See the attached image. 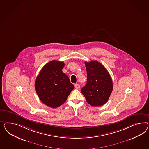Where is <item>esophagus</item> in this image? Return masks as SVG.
Here are the masks:
<instances>
[{
	"label": "esophagus",
	"mask_w": 149,
	"mask_h": 149,
	"mask_svg": "<svg viewBox=\"0 0 149 149\" xmlns=\"http://www.w3.org/2000/svg\"><path fill=\"white\" fill-rule=\"evenodd\" d=\"M80 86L79 84H75V88L76 89H79L80 88Z\"/></svg>",
	"instance_id": "esophagus-1"
}]
</instances>
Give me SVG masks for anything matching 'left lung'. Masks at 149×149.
Returning <instances> with one entry per match:
<instances>
[{"instance_id": "left-lung-1", "label": "left lung", "mask_w": 149, "mask_h": 149, "mask_svg": "<svg viewBox=\"0 0 149 149\" xmlns=\"http://www.w3.org/2000/svg\"><path fill=\"white\" fill-rule=\"evenodd\" d=\"M85 65L87 81L81 89V92L91 106L104 105L112 92V78L105 67L97 61L85 62Z\"/></svg>"}]
</instances>
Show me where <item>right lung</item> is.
<instances>
[{"label":"right lung","mask_w":149,"mask_h":149,"mask_svg":"<svg viewBox=\"0 0 149 149\" xmlns=\"http://www.w3.org/2000/svg\"><path fill=\"white\" fill-rule=\"evenodd\" d=\"M64 63L52 60L45 64L37 77L35 87L40 101L52 108L64 104L74 86L62 72Z\"/></svg>","instance_id":"right-lung-1"}]
</instances>
